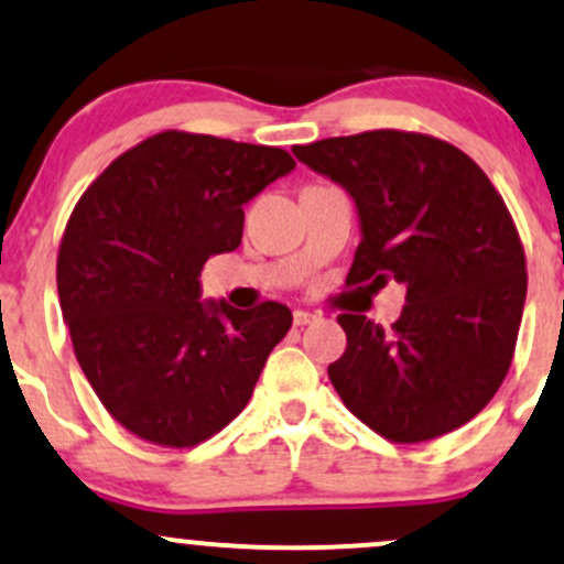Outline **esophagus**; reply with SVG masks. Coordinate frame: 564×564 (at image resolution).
<instances>
[{"label": "esophagus", "mask_w": 564, "mask_h": 564, "mask_svg": "<svg viewBox=\"0 0 564 564\" xmlns=\"http://www.w3.org/2000/svg\"><path fill=\"white\" fill-rule=\"evenodd\" d=\"M314 319H316V314H308V312H293V325H295V327L312 325Z\"/></svg>", "instance_id": "obj_1"}]
</instances>
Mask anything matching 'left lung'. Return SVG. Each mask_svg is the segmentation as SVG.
<instances>
[{"mask_svg": "<svg viewBox=\"0 0 564 564\" xmlns=\"http://www.w3.org/2000/svg\"><path fill=\"white\" fill-rule=\"evenodd\" d=\"M293 154L357 202L362 242L346 288H404L391 333L338 316L335 391L397 445L455 432L496 397L520 333L528 269L503 197L469 154L426 132L367 130Z\"/></svg>", "mask_w": 564, "mask_h": 564, "instance_id": "1", "label": "left lung"}]
</instances>
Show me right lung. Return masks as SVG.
<instances>
[{"mask_svg": "<svg viewBox=\"0 0 564 564\" xmlns=\"http://www.w3.org/2000/svg\"><path fill=\"white\" fill-rule=\"evenodd\" d=\"M295 167L276 145L164 130L82 194L58 248L77 362L111 419L160 447H194L250 402L293 314L202 303L207 258L242 242V205Z\"/></svg>", "mask_w": 564, "mask_h": 564, "instance_id": "right-lung-1", "label": "right lung"}]
</instances>
